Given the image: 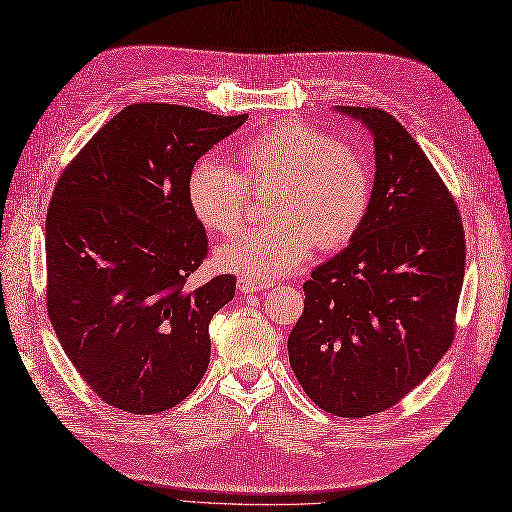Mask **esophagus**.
I'll use <instances>...</instances> for the list:
<instances>
[{"label":"esophagus","instance_id":"34e87169","mask_svg":"<svg viewBox=\"0 0 512 512\" xmlns=\"http://www.w3.org/2000/svg\"><path fill=\"white\" fill-rule=\"evenodd\" d=\"M237 286H239L243 295H252V293H258V290L269 288L271 284L269 282H256V280H250V278H239Z\"/></svg>","mask_w":512,"mask_h":512}]
</instances>
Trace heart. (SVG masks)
<instances>
[{
	"mask_svg": "<svg viewBox=\"0 0 512 512\" xmlns=\"http://www.w3.org/2000/svg\"><path fill=\"white\" fill-rule=\"evenodd\" d=\"M239 157L241 172L206 157L187 178L193 215L226 237L247 226L252 189H273L267 204L273 222L217 250L226 271L254 280L278 278L297 269L314 243L319 250H338L362 226L375 185L364 146L288 120L243 144Z\"/></svg>",
	"mask_w": 512,
	"mask_h": 512,
	"instance_id": "b5f03b06",
	"label": "heart"
}]
</instances>
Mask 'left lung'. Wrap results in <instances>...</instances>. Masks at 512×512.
<instances>
[{"label":"left lung","instance_id":"8db88e82","mask_svg":"<svg viewBox=\"0 0 512 512\" xmlns=\"http://www.w3.org/2000/svg\"><path fill=\"white\" fill-rule=\"evenodd\" d=\"M375 137V187L351 245L303 284L288 357L312 403L366 418L396 405L450 349L465 275L459 206L424 150L377 107H340Z\"/></svg>","mask_w":512,"mask_h":512}]
</instances>
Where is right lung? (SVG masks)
Instances as JSON below:
<instances>
[{
	"instance_id": "1",
	"label": "right lung",
	"mask_w": 512,
	"mask_h": 512,
	"mask_svg": "<svg viewBox=\"0 0 512 512\" xmlns=\"http://www.w3.org/2000/svg\"><path fill=\"white\" fill-rule=\"evenodd\" d=\"M245 120L135 103L96 131L55 183L45 224L49 321L107 405L161 413L183 403L209 368V323L237 278L187 286L209 256L187 178Z\"/></svg>"
}]
</instances>
